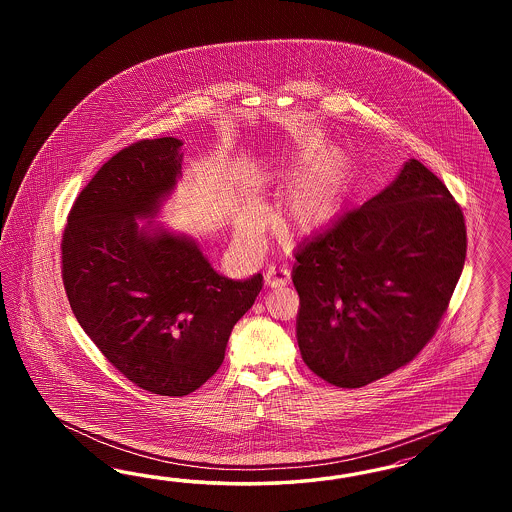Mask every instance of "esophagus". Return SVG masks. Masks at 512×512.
Returning a JSON list of instances; mask_svg holds the SVG:
<instances>
[{"mask_svg": "<svg viewBox=\"0 0 512 512\" xmlns=\"http://www.w3.org/2000/svg\"><path fill=\"white\" fill-rule=\"evenodd\" d=\"M291 279V272L285 268V266H270L264 274V281L268 287L276 289V287H283L287 285Z\"/></svg>", "mask_w": 512, "mask_h": 512, "instance_id": "1", "label": "esophagus"}]
</instances>
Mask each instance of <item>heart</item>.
I'll list each match as a JSON object with an SVG mask.
<instances>
[{
	"label": "heart",
	"mask_w": 512,
	"mask_h": 512,
	"mask_svg": "<svg viewBox=\"0 0 512 512\" xmlns=\"http://www.w3.org/2000/svg\"><path fill=\"white\" fill-rule=\"evenodd\" d=\"M278 202L279 221L296 234H315L340 216L351 186V161L338 146L325 144L317 131H308L296 140L291 152L281 157L264 174L285 178ZM263 221L259 204L246 201L236 216L240 236H251Z\"/></svg>",
	"instance_id": "heart-1"
}]
</instances>
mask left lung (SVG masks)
I'll return each mask as SVG.
<instances>
[{
	"instance_id": "left-lung-1",
	"label": "left lung",
	"mask_w": 512,
	"mask_h": 512,
	"mask_svg": "<svg viewBox=\"0 0 512 512\" xmlns=\"http://www.w3.org/2000/svg\"><path fill=\"white\" fill-rule=\"evenodd\" d=\"M465 223L417 159L377 197L296 249V340L311 372L360 388L434 336L465 263Z\"/></svg>"
}]
</instances>
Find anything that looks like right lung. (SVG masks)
<instances>
[{
	"instance_id": "right-lung-1",
	"label": "right lung",
	"mask_w": 512,
	"mask_h": 512,
	"mask_svg": "<svg viewBox=\"0 0 512 512\" xmlns=\"http://www.w3.org/2000/svg\"><path fill=\"white\" fill-rule=\"evenodd\" d=\"M182 144L140 140L114 155L78 195L62 240L78 323L118 372L161 396H186L219 370L263 289L259 272L225 278L191 236L155 221L182 178Z\"/></svg>"
}]
</instances>
